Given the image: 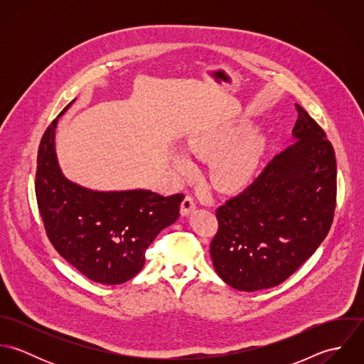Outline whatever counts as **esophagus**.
<instances>
[{
  "label": "esophagus",
  "mask_w": 364,
  "mask_h": 364,
  "mask_svg": "<svg viewBox=\"0 0 364 364\" xmlns=\"http://www.w3.org/2000/svg\"><path fill=\"white\" fill-rule=\"evenodd\" d=\"M196 208V202L192 196H186L181 205V214L182 215H189L193 210Z\"/></svg>",
  "instance_id": "1"
}]
</instances>
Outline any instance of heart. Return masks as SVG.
<instances>
[{
	"instance_id": "obj_1",
	"label": "heart",
	"mask_w": 364,
	"mask_h": 364,
	"mask_svg": "<svg viewBox=\"0 0 364 364\" xmlns=\"http://www.w3.org/2000/svg\"><path fill=\"white\" fill-rule=\"evenodd\" d=\"M245 133L247 127L244 126L224 123L189 140L192 154L211 159L208 176L220 192H240L248 188L259 173L266 146L264 137L258 132ZM172 162L182 176H191L196 171L192 156L182 149L173 150Z\"/></svg>"
}]
</instances>
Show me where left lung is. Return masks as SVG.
Instances as JSON below:
<instances>
[{
    "label": "left lung",
    "mask_w": 364,
    "mask_h": 364,
    "mask_svg": "<svg viewBox=\"0 0 364 364\" xmlns=\"http://www.w3.org/2000/svg\"><path fill=\"white\" fill-rule=\"evenodd\" d=\"M296 107L294 143L215 213L218 231L210 257L217 274L240 291L284 282L316 251L332 224L335 153L311 116Z\"/></svg>",
    "instance_id": "1"
}]
</instances>
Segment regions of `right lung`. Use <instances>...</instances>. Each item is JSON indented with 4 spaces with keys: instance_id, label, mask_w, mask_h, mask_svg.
<instances>
[{
    "instance_id": "add662e5",
    "label": "right lung",
    "mask_w": 364,
    "mask_h": 364,
    "mask_svg": "<svg viewBox=\"0 0 364 364\" xmlns=\"http://www.w3.org/2000/svg\"><path fill=\"white\" fill-rule=\"evenodd\" d=\"M73 102L42 137L35 186L38 206L48 237L64 259L92 282L122 284L143 269L150 244L178 220L183 195L95 191L65 178L55 153V129Z\"/></svg>"
}]
</instances>
